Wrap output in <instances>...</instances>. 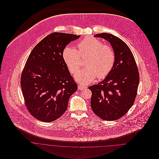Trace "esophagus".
Listing matches in <instances>:
<instances>
[{
  "label": "esophagus",
  "instance_id": "34e87169",
  "mask_svg": "<svg viewBox=\"0 0 159 159\" xmlns=\"http://www.w3.org/2000/svg\"><path fill=\"white\" fill-rule=\"evenodd\" d=\"M87 88V86H83V85H78V89L79 90H83L84 89Z\"/></svg>",
  "mask_w": 159,
  "mask_h": 159
}]
</instances>
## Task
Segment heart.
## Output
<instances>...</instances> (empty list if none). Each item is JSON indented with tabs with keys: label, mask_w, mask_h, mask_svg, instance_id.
I'll use <instances>...</instances> for the list:
<instances>
[{
	"label": "heart",
	"mask_w": 159,
	"mask_h": 159,
	"mask_svg": "<svg viewBox=\"0 0 159 159\" xmlns=\"http://www.w3.org/2000/svg\"><path fill=\"white\" fill-rule=\"evenodd\" d=\"M78 50L67 46L63 51L62 57L69 71L74 74L81 65V57L88 58L85 67L78 71L75 77L82 84H88L97 76L98 79L107 77L111 71L116 61L113 48L104 45L100 40L94 37H86L77 45Z\"/></svg>",
	"instance_id": "obj_1"
}]
</instances>
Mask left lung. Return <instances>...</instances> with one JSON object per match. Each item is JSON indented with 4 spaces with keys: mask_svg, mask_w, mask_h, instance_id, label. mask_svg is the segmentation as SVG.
<instances>
[{
    "mask_svg": "<svg viewBox=\"0 0 159 159\" xmlns=\"http://www.w3.org/2000/svg\"><path fill=\"white\" fill-rule=\"evenodd\" d=\"M94 37L110 43L116 61L103 81L89 87L92 92L91 108L102 119L115 120L124 116L134 103L139 81L138 67L130 49L121 39L108 33Z\"/></svg>",
    "mask_w": 159,
    "mask_h": 159,
    "instance_id": "8db88e82",
    "label": "left lung"
}]
</instances>
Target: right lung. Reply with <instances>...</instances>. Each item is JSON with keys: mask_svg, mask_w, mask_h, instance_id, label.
I'll return each instance as SVG.
<instances>
[{"mask_svg": "<svg viewBox=\"0 0 159 159\" xmlns=\"http://www.w3.org/2000/svg\"><path fill=\"white\" fill-rule=\"evenodd\" d=\"M80 35L53 32L35 46L25 62L21 86L25 107L42 122L59 118L67 109L68 100L78 88L65 64L62 52Z\"/></svg>", "mask_w": 159, "mask_h": 159, "instance_id": "obj_1", "label": "right lung"}]
</instances>
